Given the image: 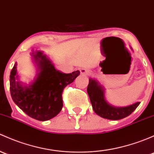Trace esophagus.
<instances>
[{"instance_id": "obj_1", "label": "esophagus", "mask_w": 154, "mask_h": 154, "mask_svg": "<svg viewBox=\"0 0 154 154\" xmlns=\"http://www.w3.org/2000/svg\"><path fill=\"white\" fill-rule=\"evenodd\" d=\"M80 74H83V75H88V74H90V71L88 70V69H80Z\"/></svg>"}]
</instances>
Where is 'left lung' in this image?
<instances>
[{
	"instance_id": "1",
	"label": "left lung",
	"mask_w": 154,
	"mask_h": 154,
	"mask_svg": "<svg viewBox=\"0 0 154 154\" xmlns=\"http://www.w3.org/2000/svg\"><path fill=\"white\" fill-rule=\"evenodd\" d=\"M87 92L94 112L101 117L111 120H118L129 116L140 104L137 102L125 107L111 106L105 99L103 87L92 78L89 79Z\"/></svg>"
}]
</instances>
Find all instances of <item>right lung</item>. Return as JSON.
Wrapping results in <instances>:
<instances>
[{
	"label": "right lung",
	"instance_id": "add662e5",
	"mask_svg": "<svg viewBox=\"0 0 154 154\" xmlns=\"http://www.w3.org/2000/svg\"><path fill=\"white\" fill-rule=\"evenodd\" d=\"M39 72L29 86L17 81V63L10 73V93L13 101L30 117L46 121L54 117L63 108L62 94L65 87L74 82L80 71L70 74L57 70L42 51L32 52Z\"/></svg>",
	"mask_w": 154,
	"mask_h": 154
}]
</instances>
